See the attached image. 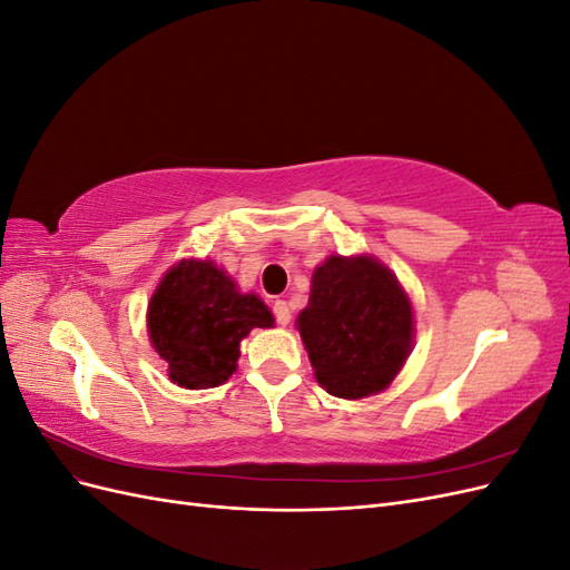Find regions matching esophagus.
Returning <instances> with one entry per match:
<instances>
[{
	"instance_id": "esophagus-1",
	"label": "esophagus",
	"mask_w": 570,
	"mask_h": 570,
	"mask_svg": "<svg viewBox=\"0 0 570 570\" xmlns=\"http://www.w3.org/2000/svg\"><path fill=\"white\" fill-rule=\"evenodd\" d=\"M273 314H275V321H278L281 325H287L289 323V318H292V314H289V306H287V302L285 299H278L273 304Z\"/></svg>"
}]
</instances>
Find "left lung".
<instances>
[{"mask_svg":"<svg viewBox=\"0 0 570 570\" xmlns=\"http://www.w3.org/2000/svg\"><path fill=\"white\" fill-rule=\"evenodd\" d=\"M316 381L342 400L383 392L413 342V308L392 271L373 256H327L297 316Z\"/></svg>","mask_w":570,"mask_h":570,"instance_id":"obj_1","label":"left lung"}]
</instances>
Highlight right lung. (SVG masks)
Returning <instances> with one entry per match:
<instances>
[{
    "mask_svg": "<svg viewBox=\"0 0 570 570\" xmlns=\"http://www.w3.org/2000/svg\"><path fill=\"white\" fill-rule=\"evenodd\" d=\"M273 314L256 295H243L209 258H183L161 278L147 308L151 347L168 377L187 390L218 387L237 371L239 342L252 327H271Z\"/></svg>",
    "mask_w": 570,
    "mask_h": 570,
    "instance_id": "right-lung-1",
    "label": "right lung"
}]
</instances>
